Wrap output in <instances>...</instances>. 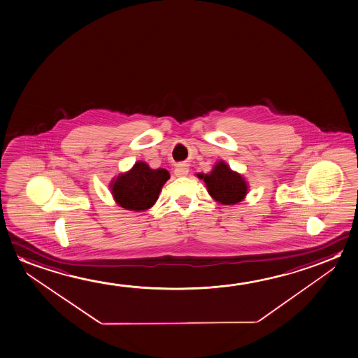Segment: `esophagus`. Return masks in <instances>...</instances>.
Wrapping results in <instances>:
<instances>
[{
    "label": "esophagus",
    "mask_w": 358,
    "mask_h": 358,
    "mask_svg": "<svg viewBox=\"0 0 358 358\" xmlns=\"http://www.w3.org/2000/svg\"><path fill=\"white\" fill-rule=\"evenodd\" d=\"M189 173V168L185 164H178L174 169L176 176H185Z\"/></svg>",
    "instance_id": "obj_1"
}]
</instances>
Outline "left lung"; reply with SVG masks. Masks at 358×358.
Returning a JSON list of instances; mask_svg holds the SVG:
<instances>
[{"label":"left lung","instance_id":"8db88e82","mask_svg":"<svg viewBox=\"0 0 358 358\" xmlns=\"http://www.w3.org/2000/svg\"><path fill=\"white\" fill-rule=\"evenodd\" d=\"M196 176L204 180L211 198L222 205L238 204L249 192V184L244 176L234 171L227 162L222 159L216 162L210 173H199Z\"/></svg>","mask_w":358,"mask_h":358}]
</instances>
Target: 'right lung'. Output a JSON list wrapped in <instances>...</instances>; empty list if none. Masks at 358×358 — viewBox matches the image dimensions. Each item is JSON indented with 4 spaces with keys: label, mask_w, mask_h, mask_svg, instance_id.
Returning a JSON list of instances; mask_svg holds the SVG:
<instances>
[{
    "label": "right lung",
    "mask_w": 358,
    "mask_h": 358,
    "mask_svg": "<svg viewBox=\"0 0 358 358\" xmlns=\"http://www.w3.org/2000/svg\"><path fill=\"white\" fill-rule=\"evenodd\" d=\"M171 178L163 168L152 169L145 162H136L131 169L113 178L109 184L115 204L127 210H148L159 198L160 190Z\"/></svg>",
    "instance_id": "obj_1"
}]
</instances>
